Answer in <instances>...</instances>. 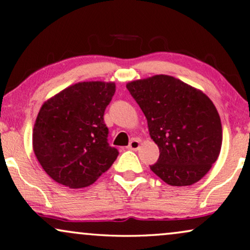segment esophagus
Returning a JSON list of instances; mask_svg holds the SVG:
<instances>
[{
  "mask_svg": "<svg viewBox=\"0 0 250 250\" xmlns=\"http://www.w3.org/2000/svg\"><path fill=\"white\" fill-rule=\"evenodd\" d=\"M139 145H141V143H139V141H137V139H132V141L129 143L128 145V149H131V151H137V149L139 148Z\"/></svg>",
  "mask_w": 250,
  "mask_h": 250,
  "instance_id": "esophagus-1",
  "label": "esophagus"
}]
</instances>
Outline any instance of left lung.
<instances>
[{
  "mask_svg": "<svg viewBox=\"0 0 250 250\" xmlns=\"http://www.w3.org/2000/svg\"><path fill=\"white\" fill-rule=\"evenodd\" d=\"M146 116L160 155L151 170L172 186H188L204 177L217 160L222 123L204 92L169 75L127 84Z\"/></svg>",
  "mask_w": 250,
  "mask_h": 250,
  "instance_id": "obj_1",
  "label": "left lung"
}]
</instances>
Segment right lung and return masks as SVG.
Returning a JSON list of instances; mask_svg holds the SVG:
<instances>
[{
    "mask_svg": "<svg viewBox=\"0 0 250 250\" xmlns=\"http://www.w3.org/2000/svg\"><path fill=\"white\" fill-rule=\"evenodd\" d=\"M114 92L112 82H80L42 105L33 129V149L53 181L85 188L111 168L119 151L108 144L104 113Z\"/></svg>",
    "mask_w": 250,
    "mask_h": 250,
    "instance_id": "add662e5",
    "label": "right lung"
}]
</instances>
